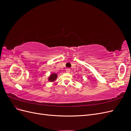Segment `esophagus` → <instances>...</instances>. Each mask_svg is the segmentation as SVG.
I'll return each mask as SVG.
<instances>
[{
  "instance_id": "esophagus-1",
  "label": "esophagus",
  "mask_w": 131,
  "mask_h": 131,
  "mask_svg": "<svg viewBox=\"0 0 131 131\" xmlns=\"http://www.w3.org/2000/svg\"><path fill=\"white\" fill-rule=\"evenodd\" d=\"M66 71L67 73H69L70 72V69L69 68H67L66 69Z\"/></svg>"
}]
</instances>
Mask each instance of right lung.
I'll return each mask as SVG.
<instances>
[{
	"instance_id": "obj_1",
	"label": "right lung",
	"mask_w": 131,
	"mask_h": 131,
	"mask_svg": "<svg viewBox=\"0 0 131 131\" xmlns=\"http://www.w3.org/2000/svg\"><path fill=\"white\" fill-rule=\"evenodd\" d=\"M57 78V74L56 73H53L51 74L50 77L49 78V81H54Z\"/></svg>"
}]
</instances>
